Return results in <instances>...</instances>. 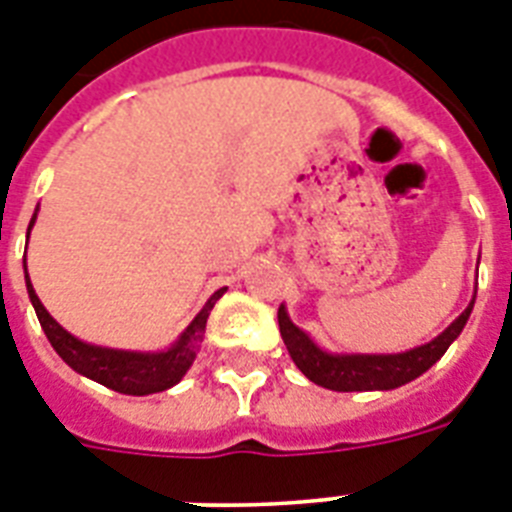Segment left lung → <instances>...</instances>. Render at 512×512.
<instances>
[{"mask_svg": "<svg viewBox=\"0 0 512 512\" xmlns=\"http://www.w3.org/2000/svg\"><path fill=\"white\" fill-rule=\"evenodd\" d=\"M473 303H476V297L441 335L433 337L425 345L404 350V353H329V350L319 348L311 340V335H305L303 329L292 324L284 305L279 308V329L297 369L321 388L337 390V393L393 390L417 380L444 356L446 348L460 337V332L468 324Z\"/></svg>", "mask_w": 512, "mask_h": 512, "instance_id": "8db88e82", "label": "left lung"}]
</instances>
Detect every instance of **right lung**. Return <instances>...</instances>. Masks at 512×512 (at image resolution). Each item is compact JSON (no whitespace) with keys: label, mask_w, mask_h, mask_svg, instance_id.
<instances>
[{"label":"right lung","mask_w":512,"mask_h":512,"mask_svg":"<svg viewBox=\"0 0 512 512\" xmlns=\"http://www.w3.org/2000/svg\"><path fill=\"white\" fill-rule=\"evenodd\" d=\"M36 223V212L28 223V233ZM26 289L34 305L36 319L42 324L44 335L50 340L63 361H66L74 372L90 377V380L106 385V388L124 393V396H148V393H162V390L172 388L177 382L183 380L185 372L191 369L193 358L199 353L201 340H204V329H207L209 311L215 308V303L225 295V287L217 289L215 295L209 297L204 308L196 313V319L183 329V335L172 342L170 348L164 350H116V348H103V345H92L71 332L60 327L58 321L52 319L42 300L36 297L31 279L26 271Z\"/></svg>","instance_id":"right-lung-1"}]
</instances>
